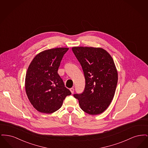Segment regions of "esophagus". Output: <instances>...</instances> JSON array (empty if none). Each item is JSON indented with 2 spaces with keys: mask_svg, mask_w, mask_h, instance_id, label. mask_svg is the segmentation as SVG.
Returning <instances> with one entry per match:
<instances>
[{
  "mask_svg": "<svg viewBox=\"0 0 148 148\" xmlns=\"http://www.w3.org/2000/svg\"><path fill=\"white\" fill-rule=\"evenodd\" d=\"M70 91H71V94H73L74 92V89L73 88H71L70 89Z\"/></svg>",
  "mask_w": 148,
  "mask_h": 148,
  "instance_id": "34e87169",
  "label": "esophagus"
}]
</instances>
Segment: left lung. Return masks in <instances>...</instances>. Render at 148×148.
Instances as JSON below:
<instances>
[{
  "mask_svg": "<svg viewBox=\"0 0 148 148\" xmlns=\"http://www.w3.org/2000/svg\"><path fill=\"white\" fill-rule=\"evenodd\" d=\"M72 50L85 79L84 91L74 97L85 113L100 114L110 104L117 85L118 74L113 58L101 48L74 47Z\"/></svg>",
  "mask_w": 148,
  "mask_h": 148,
  "instance_id": "8db88e82",
  "label": "left lung"
}]
</instances>
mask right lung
Segmentation results:
<instances>
[{"instance_id":"right-lung-1","label":"right lung","mask_w":148,"mask_h":148,"mask_svg":"<svg viewBox=\"0 0 148 148\" xmlns=\"http://www.w3.org/2000/svg\"><path fill=\"white\" fill-rule=\"evenodd\" d=\"M68 49L56 48L42 51L29 65L25 79V92L32 105L40 113L56 112L65 97L71 94L58 73L61 60Z\"/></svg>"}]
</instances>
